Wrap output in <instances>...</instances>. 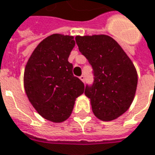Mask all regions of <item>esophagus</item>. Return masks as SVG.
Returning a JSON list of instances; mask_svg holds the SVG:
<instances>
[{
	"instance_id": "esophagus-1",
	"label": "esophagus",
	"mask_w": 155,
	"mask_h": 155,
	"mask_svg": "<svg viewBox=\"0 0 155 155\" xmlns=\"http://www.w3.org/2000/svg\"><path fill=\"white\" fill-rule=\"evenodd\" d=\"M80 79H81V81H83V82H85V75H81V77H80Z\"/></svg>"
}]
</instances>
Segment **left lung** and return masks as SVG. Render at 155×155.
Here are the masks:
<instances>
[{
	"mask_svg": "<svg viewBox=\"0 0 155 155\" xmlns=\"http://www.w3.org/2000/svg\"><path fill=\"white\" fill-rule=\"evenodd\" d=\"M75 41L93 69V85L85 90L93 113L101 121L115 120L127 111L134 99L138 85L134 64L110 36H76Z\"/></svg>",
	"mask_w": 155,
	"mask_h": 155,
	"instance_id": "1",
	"label": "left lung"
}]
</instances>
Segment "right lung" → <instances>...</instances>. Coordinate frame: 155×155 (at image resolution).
<instances>
[{"label": "right lung", "mask_w": 155, "mask_h": 155, "mask_svg": "<svg viewBox=\"0 0 155 155\" xmlns=\"http://www.w3.org/2000/svg\"><path fill=\"white\" fill-rule=\"evenodd\" d=\"M74 45L73 36L50 35L37 46L25 67L23 82L29 101L39 115L53 123L70 117L74 101L85 90L68 61Z\"/></svg>", "instance_id": "right-lung-1"}]
</instances>
